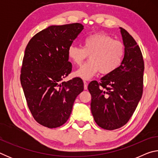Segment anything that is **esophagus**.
<instances>
[{"label":"esophagus","instance_id":"1","mask_svg":"<svg viewBox=\"0 0 158 158\" xmlns=\"http://www.w3.org/2000/svg\"><path fill=\"white\" fill-rule=\"evenodd\" d=\"M84 86L85 90H86L88 89V83H87V81H84Z\"/></svg>","mask_w":158,"mask_h":158}]
</instances>
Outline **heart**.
I'll return each mask as SVG.
<instances>
[{
  "label": "heart",
  "mask_w": 158,
  "mask_h": 158,
  "mask_svg": "<svg viewBox=\"0 0 158 158\" xmlns=\"http://www.w3.org/2000/svg\"><path fill=\"white\" fill-rule=\"evenodd\" d=\"M84 47L72 44L68 55L73 63L80 65L89 55L90 60L84 64L74 75L83 79H89L99 71L102 74L113 73L120 68L125 56V46L122 42L102 33L85 37Z\"/></svg>",
  "instance_id": "heart-1"
}]
</instances>
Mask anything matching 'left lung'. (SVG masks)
I'll list each match as a JSON object with an SVG mask.
<instances>
[{"label":"left lung","mask_w":158,"mask_h":158,"mask_svg":"<svg viewBox=\"0 0 158 158\" xmlns=\"http://www.w3.org/2000/svg\"><path fill=\"white\" fill-rule=\"evenodd\" d=\"M121 33L125 56L120 68L100 81H91L90 109L95 121L105 130H114L127 123L143 93L144 62L135 39L124 28Z\"/></svg>","instance_id":"left-lung-1"}]
</instances>
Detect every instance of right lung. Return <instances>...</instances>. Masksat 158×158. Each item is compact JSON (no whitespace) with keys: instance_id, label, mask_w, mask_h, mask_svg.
Instances as JSON below:
<instances>
[{"instance_id":"right-lung-1","label":"right lung","mask_w":158,"mask_h":158,"mask_svg":"<svg viewBox=\"0 0 158 158\" xmlns=\"http://www.w3.org/2000/svg\"><path fill=\"white\" fill-rule=\"evenodd\" d=\"M84 29L81 23L51 26L26 46L20 80L32 116L39 124L56 128L68 121L74 102L84 90L81 79L63 81L72 71L68 47Z\"/></svg>"}]
</instances>
